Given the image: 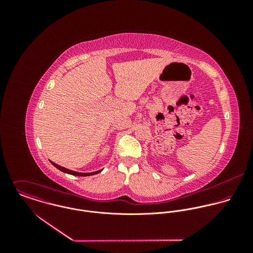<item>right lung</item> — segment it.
Here are the masks:
<instances>
[{"label":"right lung","instance_id":"1","mask_svg":"<svg viewBox=\"0 0 253 253\" xmlns=\"http://www.w3.org/2000/svg\"><path fill=\"white\" fill-rule=\"evenodd\" d=\"M50 163L56 168V169H58L59 170H61V171H63V172H65V173H68V174H72V175H76V176H89V175H94V174H97V173H99V172H101V170H97V171H94V172H87V173H83V172H77V171H74V170H70V169H65V168H63V167H60V166H58V165H56L55 163H53V162H51L50 161Z\"/></svg>","mask_w":253,"mask_h":253}]
</instances>
